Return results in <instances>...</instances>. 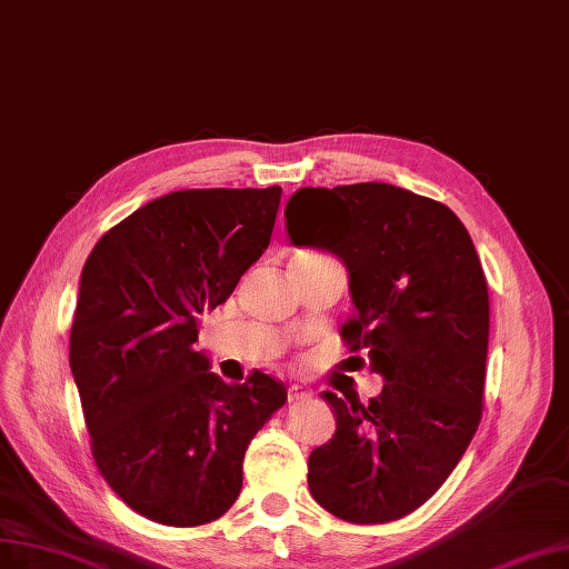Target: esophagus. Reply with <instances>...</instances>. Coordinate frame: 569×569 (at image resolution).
<instances>
[{
    "label": "esophagus",
    "mask_w": 569,
    "mask_h": 569,
    "mask_svg": "<svg viewBox=\"0 0 569 569\" xmlns=\"http://www.w3.org/2000/svg\"><path fill=\"white\" fill-rule=\"evenodd\" d=\"M315 393H312V388H307V386H300V383H293L288 388V400L290 402H298V400H310Z\"/></svg>",
    "instance_id": "obj_1"
}]
</instances>
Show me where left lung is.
I'll list each match as a JSON object with an SVG mask.
<instances>
[{
  "label": "left lung",
  "instance_id": "1",
  "mask_svg": "<svg viewBox=\"0 0 569 569\" xmlns=\"http://www.w3.org/2000/svg\"><path fill=\"white\" fill-rule=\"evenodd\" d=\"M286 231L346 264L355 312L340 336L383 379L367 405L321 393L336 433L307 483L340 519L393 522L441 489L479 427L489 288L475 242L446 204L388 183L300 188Z\"/></svg>",
  "mask_w": 569,
  "mask_h": 569
}]
</instances>
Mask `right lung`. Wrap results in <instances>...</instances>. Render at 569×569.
I'll return each mask as SVG.
<instances>
[{"label": "right lung", "mask_w": 569, "mask_h": 569, "mask_svg": "<svg viewBox=\"0 0 569 569\" xmlns=\"http://www.w3.org/2000/svg\"><path fill=\"white\" fill-rule=\"evenodd\" d=\"M281 188L176 190L136 209L80 273L69 365L97 469L136 512L198 527L229 510L283 381L226 383L194 350L200 315L267 250Z\"/></svg>", "instance_id": "right-lung-1"}]
</instances>
